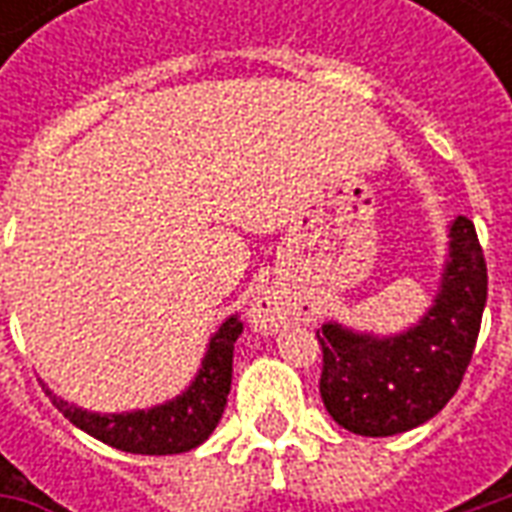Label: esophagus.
<instances>
[{"instance_id": "obj_1", "label": "esophagus", "mask_w": 512, "mask_h": 512, "mask_svg": "<svg viewBox=\"0 0 512 512\" xmlns=\"http://www.w3.org/2000/svg\"><path fill=\"white\" fill-rule=\"evenodd\" d=\"M285 315H288V307H285L277 296H271V293L260 296L255 304V310H252V318H255V323H260V326H274V323L282 321Z\"/></svg>"}]
</instances>
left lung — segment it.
I'll list each match as a JSON object with an SVG mask.
<instances>
[{
	"mask_svg": "<svg viewBox=\"0 0 512 512\" xmlns=\"http://www.w3.org/2000/svg\"><path fill=\"white\" fill-rule=\"evenodd\" d=\"M450 238L436 304L414 329L384 340L340 323L315 332L323 406L345 430L395 436L436 417L458 392L483 323L488 268L472 219L458 216Z\"/></svg>",
	"mask_w": 512,
	"mask_h": 512,
	"instance_id": "8db88e82",
	"label": "left lung"
}]
</instances>
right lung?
Wrapping results in <instances>:
<instances>
[{
  "instance_id": "1",
  "label": "right lung",
  "mask_w": 512,
  "mask_h": 512,
  "mask_svg": "<svg viewBox=\"0 0 512 512\" xmlns=\"http://www.w3.org/2000/svg\"><path fill=\"white\" fill-rule=\"evenodd\" d=\"M244 332V321L233 315L219 326L211 337L208 354L194 384L175 400L150 411H131V414H90L82 408L51 397V403L71 419L76 428L90 433L109 447H117L134 455H178L194 450L197 444L211 436L227 406L230 381H233V345Z\"/></svg>"
}]
</instances>
